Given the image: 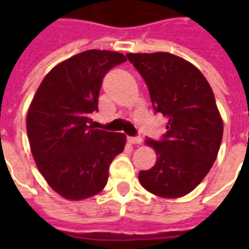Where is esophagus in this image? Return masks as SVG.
<instances>
[{
    "label": "esophagus",
    "mask_w": 249,
    "mask_h": 249,
    "mask_svg": "<svg viewBox=\"0 0 249 249\" xmlns=\"http://www.w3.org/2000/svg\"><path fill=\"white\" fill-rule=\"evenodd\" d=\"M128 142L132 144H141L142 143V138L141 137H128Z\"/></svg>",
    "instance_id": "34e87169"
}]
</instances>
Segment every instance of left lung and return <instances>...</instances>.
I'll list each match as a JSON object with an SVG mask.
<instances>
[{
  "mask_svg": "<svg viewBox=\"0 0 249 249\" xmlns=\"http://www.w3.org/2000/svg\"><path fill=\"white\" fill-rule=\"evenodd\" d=\"M126 58L147 85L155 112L168 119L161 140L146 138L158 159L140 172L141 185L158 196H183L203 181L220 150L224 124L212 88L195 66L169 53Z\"/></svg>",
  "mask_w": 249,
  "mask_h": 249,
  "instance_id": "8db88e82",
  "label": "left lung"
}]
</instances>
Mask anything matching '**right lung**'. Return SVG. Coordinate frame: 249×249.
<instances>
[{"label": "right lung", "instance_id": "1", "mask_svg": "<svg viewBox=\"0 0 249 249\" xmlns=\"http://www.w3.org/2000/svg\"><path fill=\"white\" fill-rule=\"evenodd\" d=\"M125 56L86 50L53 68L38 86L27 115V133L37 168L53 190L81 200L103 190L109 164L126 137L94 129L91 115L106 73Z\"/></svg>", "mask_w": 249, "mask_h": 249}]
</instances>
